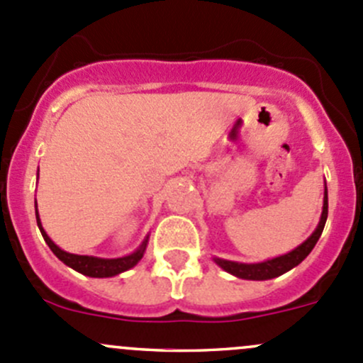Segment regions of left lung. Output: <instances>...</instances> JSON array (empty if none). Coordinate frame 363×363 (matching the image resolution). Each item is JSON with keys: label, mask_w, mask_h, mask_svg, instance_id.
Listing matches in <instances>:
<instances>
[{"label": "left lung", "mask_w": 363, "mask_h": 363, "mask_svg": "<svg viewBox=\"0 0 363 363\" xmlns=\"http://www.w3.org/2000/svg\"><path fill=\"white\" fill-rule=\"evenodd\" d=\"M328 216V193H327V184H325V196H323V212H321L320 223H318L316 230L313 232V235L306 240V242L300 244L298 247H295L294 251L286 252L283 256H277V258L267 259V262L259 263H239V262H230V259H221L214 258V262L221 267L223 270H226L232 276L240 277V279H250V281H267L274 279L277 276H283L284 272L291 270L294 267L302 263L307 258L313 247L316 246L318 239L321 237V232L325 228V223H327Z\"/></svg>", "instance_id": "8db88e82"}]
</instances>
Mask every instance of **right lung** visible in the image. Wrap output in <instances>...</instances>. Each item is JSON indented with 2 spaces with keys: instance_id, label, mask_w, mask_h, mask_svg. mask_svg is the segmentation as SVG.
I'll list each match as a JSON object with an SVG mask.
<instances>
[{
  "instance_id": "1",
  "label": "right lung",
  "mask_w": 363,
  "mask_h": 363,
  "mask_svg": "<svg viewBox=\"0 0 363 363\" xmlns=\"http://www.w3.org/2000/svg\"><path fill=\"white\" fill-rule=\"evenodd\" d=\"M36 208V203H35ZM36 223H38V228L42 232L43 240L47 242V246L50 247V251L65 263V265L72 267L77 272L84 274V276L89 277H112L117 276V274L124 272V270H130L131 267L137 265L138 262L144 256L145 247H147L149 237H145L144 242L140 244L137 251H133L131 255L123 256V258H98V256H86V255H72V252L63 251L61 247H57L56 244L50 240V237L47 235L45 230L42 228V221L38 218V208H36Z\"/></svg>"
}]
</instances>
